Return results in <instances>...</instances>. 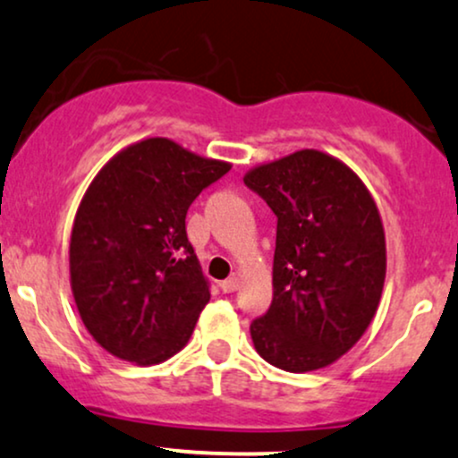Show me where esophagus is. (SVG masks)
Masks as SVG:
<instances>
[{
	"mask_svg": "<svg viewBox=\"0 0 458 458\" xmlns=\"http://www.w3.org/2000/svg\"><path fill=\"white\" fill-rule=\"evenodd\" d=\"M219 288H222V292H225V294H233V292L239 290V279L236 277L225 279V282L219 284Z\"/></svg>",
	"mask_w": 458,
	"mask_h": 458,
	"instance_id": "obj_1",
	"label": "esophagus"
}]
</instances>
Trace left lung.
Wrapping results in <instances>:
<instances>
[{
	"label": "left lung",
	"mask_w": 458,
	"mask_h": 458,
	"mask_svg": "<svg viewBox=\"0 0 458 458\" xmlns=\"http://www.w3.org/2000/svg\"><path fill=\"white\" fill-rule=\"evenodd\" d=\"M245 185L277 215L273 302L251 322L256 352L292 373L344 356L376 316L386 277L379 211L354 170L302 148L250 170Z\"/></svg>",
	"instance_id": "left-lung-1"
}]
</instances>
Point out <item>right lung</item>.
Segmentation results:
<instances>
[{
    "label": "right lung",
    "instance_id": "add662e5",
    "mask_svg": "<svg viewBox=\"0 0 458 458\" xmlns=\"http://www.w3.org/2000/svg\"><path fill=\"white\" fill-rule=\"evenodd\" d=\"M228 170L168 139H147L91 181L72 225L70 284L82 324L113 356L157 365L190 341L211 292L185 215Z\"/></svg>",
    "mask_w": 458,
    "mask_h": 458
}]
</instances>
